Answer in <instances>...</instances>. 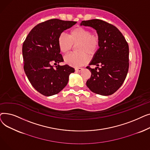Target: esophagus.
I'll list each match as a JSON object with an SVG mask.
<instances>
[{
    "mask_svg": "<svg viewBox=\"0 0 150 150\" xmlns=\"http://www.w3.org/2000/svg\"><path fill=\"white\" fill-rule=\"evenodd\" d=\"M75 70L76 71H78V72H80V71H81L83 70V68H75Z\"/></svg>",
    "mask_w": 150,
    "mask_h": 150,
    "instance_id": "34e87169",
    "label": "esophagus"
}]
</instances>
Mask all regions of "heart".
Listing matches in <instances>:
<instances>
[{"mask_svg":"<svg viewBox=\"0 0 150 150\" xmlns=\"http://www.w3.org/2000/svg\"><path fill=\"white\" fill-rule=\"evenodd\" d=\"M76 45L78 52L68 54L64 59L66 64L74 67L84 65L90 58L93 57L98 51L100 38L98 35L92 34L91 31L84 27H76L71 30L69 36L61 33L58 39V45L61 52L67 53Z\"/></svg>","mask_w":150,"mask_h":150,"instance_id":"b5f03b06","label":"heart"}]
</instances>
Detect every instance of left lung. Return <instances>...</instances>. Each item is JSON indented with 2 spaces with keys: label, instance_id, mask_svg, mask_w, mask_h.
<instances>
[{
  "label": "left lung",
  "instance_id": "8db88e82",
  "mask_svg": "<svg viewBox=\"0 0 150 150\" xmlns=\"http://www.w3.org/2000/svg\"><path fill=\"white\" fill-rule=\"evenodd\" d=\"M80 25L95 29L100 38L98 51L89 63V65L97 67H86L91 72L86 86L92 92L99 95H112L121 87L128 72V44L119 30L105 21H83Z\"/></svg>",
  "mask_w": 150,
  "mask_h": 150
}]
</instances>
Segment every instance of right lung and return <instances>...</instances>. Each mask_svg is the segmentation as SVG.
<instances>
[{
    "label": "right lung",
    "instance_id": "obj_1",
    "mask_svg": "<svg viewBox=\"0 0 150 150\" xmlns=\"http://www.w3.org/2000/svg\"><path fill=\"white\" fill-rule=\"evenodd\" d=\"M76 22L53 19L40 23L30 31L22 45L23 69L33 87L45 96L58 93L67 84L74 68L62 62L58 39L62 31Z\"/></svg>",
    "mask_w": 150,
    "mask_h": 150
}]
</instances>
